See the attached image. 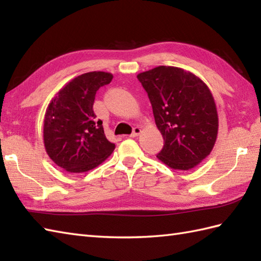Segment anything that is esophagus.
I'll return each instance as SVG.
<instances>
[{
    "mask_svg": "<svg viewBox=\"0 0 261 261\" xmlns=\"http://www.w3.org/2000/svg\"><path fill=\"white\" fill-rule=\"evenodd\" d=\"M141 134V127H139V126H136V127H134V131H132V134H131V137L132 138H135V137H138Z\"/></svg>",
    "mask_w": 261,
    "mask_h": 261,
    "instance_id": "esophagus-1",
    "label": "esophagus"
}]
</instances>
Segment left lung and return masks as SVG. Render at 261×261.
<instances>
[{"label":"left lung","mask_w":261,"mask_h":261,"mask_svg":"<svg viewBox=\"0 0 261 261\" xmlns=\"http://www.w3.org/2000/svg\"><path fill=\"white\" fill-rule=\"evenodd\" d=\"M137 77L164 138L157 158L171 169L196 167L212 151L218 137V111L210 88L191 71L173 66H158Z\"/></svg>","instance_id":"8db88e82"}]
</instances>
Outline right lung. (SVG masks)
Wrapping results in <instances>:
<instances>
[{
	"label": "right lung",
	"instance_id": "obj_1",
	"mask_svg": "<svg viewBox=\"0 0 261 261\" xmlns=\"http://www.w3.org/2000/svg\"><path fill=\"white\" fill-rule=\"evenodd\" d=\"M113 75L90 71L75 77L60 90L46 110L43 143L53 162L68 173H84L102 164L115 145L104 135L102 121L93 111L95 94Z\"/></svg>",
	"mask_w": 261,
	"mask_h": 261
}]
</instances>
